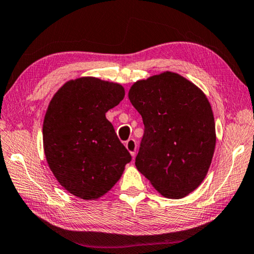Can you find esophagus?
<instances>
[{
    "label": "esophagus",
    "mask_w": 254,
    "mask_h": 254,
    "mask_svg": "<svg viewBox=\"0 0 254 254\" xmlns=\"http://www.w3.org/2000/svg\"><path fill=\"white\" fill-rule=\"evenodd\" d=\"M126 147L127 149V151L130 152L132 157L135 156V151H136V142L134 139H128L126 142Z\"/></svg>",
    "instance_id": "34e87169"
}]
</instances>
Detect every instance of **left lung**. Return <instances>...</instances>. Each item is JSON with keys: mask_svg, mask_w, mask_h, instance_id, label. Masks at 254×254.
I'll use <instances>...</instances> for the list:
<instances>
[{"mask_svg": "<svg viewBox=\"0 0 254 254\" xmlns=\"http://www.w3.org/2000/svg\"><path fill=\"white\" fill-rule=\"evenodd\" d=\"M128 99L144 124L136 168L165 198H184L206 178L214 156L208 98L194 83L166 71L134 82Z\"/></svg>", "mask_w": 254, "mask_h": 254, "instance_id": "8db88e82", "label": "left lung"}]
</instances>
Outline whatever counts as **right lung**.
Masks as SVG:
<instances>
[{
    "label": "right lung",
    "instance_id": "1",
    "mask_svg": "<svg viewBox=\"0 0 254 254\" xmlns=\"http://www.w3.org/2000/svg\"><path fill=\"white\" fill-rule=\"evenodd\" d=\"M124 95L119 83L82 76L64 83L47 107L43 124L47 164L58 182L80 199L103 196L131 162L105 116Z\"/></svg>",
    "mask_w": 254,
    "mask_h": 254
}]
</instances>
